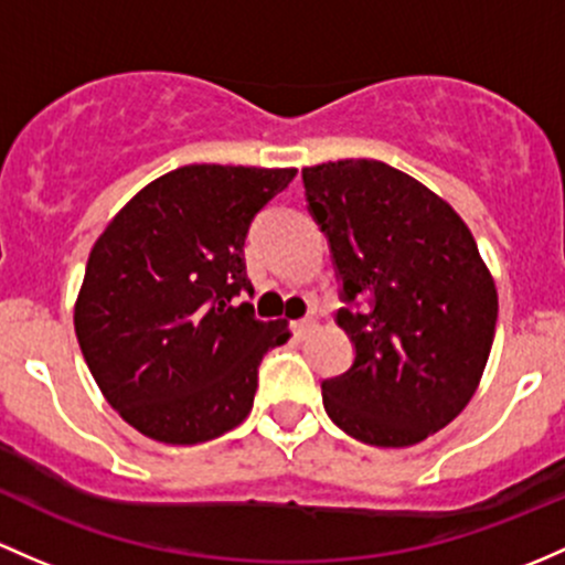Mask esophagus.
Returning <instances> with one entry per match:
<instances>
[{
    "mask_svg": "<svg viewBox=\"0 0 565 565\" xmlns=\"http://www.w3.org/2000/svg\"><path fill=\"white\" fill-rule=\"evenodd\" d=\"M289 328H292V332H295V338H306V335H308V332H311L313 328H317V319H313V317L298 319V322H292V324H289Z\"/></svg>",
    "mask_w": 565,
    "mask_h": 565,
    "instance_id": "34e87169",
    "label": "esophagus"
}]
</instances>
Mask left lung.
<instances>
[{
    "label": "left lung",
    "instance_id": "left-lung-1",
    "mask_svg": "<svg viewBox=\"0 0 565 565\" xmlns=\"http://www.w3.org/2000/svg\"><path fill=\"white\" fill-rule=\"evenodd\" d=\"M302 186L354 343L352 367L322 382L324 412L371 447L425 441L468 406L490 358L498 292L477 241L452 205L376 159L306 168Z\"/></svg>",
    "mask_w": 565,
    "mask_h": 565
}]
</instances>
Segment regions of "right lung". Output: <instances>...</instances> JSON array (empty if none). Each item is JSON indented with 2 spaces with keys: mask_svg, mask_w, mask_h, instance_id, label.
I'll return each mask as SVG.
<instances>
[{
  "mask_svg": "<svg viewBox=\"0 0 565 565\" xmlns=\"http://www.w3.org/2000/svg\"><path fill=\"white\" fill-rule=\"evenodd\" d=\"M295 168L186 164L140 189L97 237L75 302L83 360L142 436L200 444L248 417L284 319L259 322L243 263L254 216Z\"/></svg>",
  "mask_w": 565,
  "mask_h": 565,
  "instance_id": "add662e5",
  "label": "right lung"
}]
</instances>
